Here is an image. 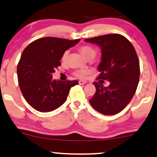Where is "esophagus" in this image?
Here are the masks:
<instances>
[{
	"label": "esophagus",
	"instance_id": "34e87169",
	"mask_svg": "<svg viewBox=\"0 0 157 157\" xmlns=\"http://www.w3.org/2000/svg\"><path fill=\"white\" fill-rule=\"evenodd\" d=\"M78 83H79V84H82V85H83V84H85L86 83V81L81 80V81H79Z\"/></svg>",
	"mask_w": 157,
	"mask_h": 157
}]
</instances>
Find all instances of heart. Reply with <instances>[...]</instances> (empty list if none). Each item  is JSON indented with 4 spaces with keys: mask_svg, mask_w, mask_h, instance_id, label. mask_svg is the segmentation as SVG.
Wrapping results in <instances>:
<instances>
[{
    "mask_svg": "<svg viewBox=\"0 0 157 157\" xmlns=\"http://www.w3.org/2000/svg\"><path fill=\"white\" fill-rule=\"evenodd\" d=\"M78 50L82 53L83 56L87 59H93L94 57L96 56V51L90 45H82L79 47ZM69 54L70 52L68 50L64 51L62 55V57H61V61H62V63H66L67 62ZM88 73H89V70L88 69H79L74 72V75L79 78H84Z\"/></svg>",
    "mask_w": 157,
    "mask_h": 157,
    "instance_id": "obj_1",
    "label": "heart"
}]
</instances>
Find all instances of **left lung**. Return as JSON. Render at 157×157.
<instances>
[{"mask_svg":"<svg viewBox=\"0 0 157 157\" xmlns=\"http://www.w3.org/2000/svg\"><path fill=\"white\" fill-rule=\"evenodd\" d=\"M86 42L101 48V62L97 79L109 81V85L95 82L96 92L90 104L96 111L106 115L121 112L133 98L140 78V62L133 45L118 34L86 39Z\"/></svg>","mask_w":157,"mask_h":157,"instance_id":"1","label":"left lung"}]
</instances>
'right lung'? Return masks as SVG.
Listing matches in <instances>:
<instances>
[{
    "instance_id": "1",
    "label": "right lung",
    "mask_w": 157,
    "mask_h": 157,
    "mask_svg": "<svg viewBox=\"0 0 157 157\" xmlns=\"http://www.w3.org/2000/svg\"><path fill=\"white\" fill-rule=\"evenodd\" d=\"M57 37L40 38L24 49L18 62V84L24 98L39 112L56 109L65 102L77 80H53L52 73L61 65L62 53L79 42Z\"/></svg>"
}]
</instances>
